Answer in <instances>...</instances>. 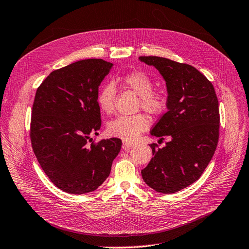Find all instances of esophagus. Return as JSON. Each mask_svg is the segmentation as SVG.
<instances>
[{"label": "esophagus", "mask_w": 249, "mask_h": 249, "mask_svg": "<svg viewBox=\"0 0 249 249\" xmlns=\"http://www.w3.org/2000/svg\"><path fill=\"white\" fill-rule=\"evenodd\" d=\"M135 146V142H129V141H123V149H129Z\"/></svg>", "instance_id": "esophagus-1"}]
</instances>
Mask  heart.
<instances>
[{"label": "heart", "mask_w": 249, "mask_h": 249, "mask_svg": "<svg viewBox=\"0 0 249 249\" xmlns=\"http://www.w3.org/2000/svg\"><path fill=\"white\" fill-rule=\"evenodd\" d=\"M118 82L127 89L139 95V107L152 116L162 114L166 107V96L162 92L153 91V82L141 71H133L124 74ZM116 88L113 84L103 85L97 95V104L104 114H111L114 110ZM150 126V119L145 114L133 116H119L109 122L107 131L111 136L132 142L146 131Z\"/></svg>", "instance_id": "b5f03b06"}]
</instances>
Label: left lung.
Wrapping results in <instances>:
<instances>
[{
    "label": "left lung",
    "mask_w": 249,
    "mask_h": 249,
    "mask_svg": "<svg viewBox=\"0 0 249 249\" xmlns=\"http://www.w3.org/2000/svg\"><path fill=\"white\" fill-rule=\"evenodd\" d=\"M165 81L166 113L150 131L171 141L152 143L153 157L142 171L147 185L160 194H175L199 179L219 138V108L214 87L194 66L160 57H140Z\"/></svg>",
    "instance_id": "8db88e82"
}]
</instances>
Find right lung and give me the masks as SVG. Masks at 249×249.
<instances>
[{"mask_svg": "<svg viewBox=\"0 0 249 249\" xmlns=\"http://www.w3.org/2000/svg\"><path fill=\"white\" fill-rule=\"evenodd\" d=\"M113 66L102 59L77 61L51 72L36 91L32 147L47 177L68 194L97 189L121 150L116 138L88 143L100 129L98 88Z\"/></svg>", "mask_w": 249, "mask_h": 249, "instance_id": "add662e5", "label": "right lung"}]
</instances>
